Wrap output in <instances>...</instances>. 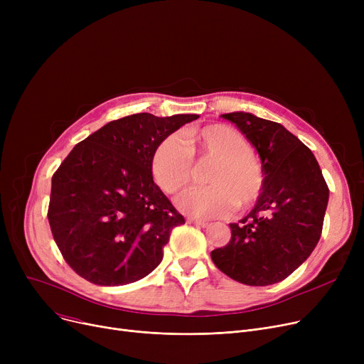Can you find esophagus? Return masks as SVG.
<instances>
[{"instance_id": "obj_1", "label": "esophagus", "mask_w": 364, "mask_h": 364, "mask_svg": "<svg viewBox=\"0 0 364 364\" xmlns=\"http://www.w3.org/2000/svg\"><path fill=\"white\" fill-rule=\"evenodd\" d=\"M190 224H195V225H199V227H208L209 223L208 221H203V220H198V218H188L187 220Z\"/></svg>"}]
</instances>
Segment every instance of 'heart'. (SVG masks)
I'll return each instance as SVG.
<instances>
[{
    "mask_svg": "<svg viewBox=\"0 0 364 364\" xmlns=\"http://www.w3.org/2000/svg\"><path fill=\"white\" fill-rule=\"evenodd\" d=\"M193 158L215 164L208 172L206 187L183 192L177 205L183 213L198 218L224 217L237 205L247 208L257 202L264 187L261 162L251 151L242 132L224 124L188 129L165 137L151 155V174L165 193H177L195 174Z\"/></svg>",
    "mask_w": 364,
    "mask_h": 364,
    "instance_id": "heart-1",
    "label": "heart"
}]
</instances>
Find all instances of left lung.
I'll list each match as a JSON object with an SVG mask.
<instances>
[{"mask_svg":"<svg viewBox=\"0 0 364 364\" xmlns=\"http://www.w3.org/2000/svg\"><path fill=\"white\" fill-rule=\"evenodd\" d=\"M221 117L236 124L257 149L264 187L252 211L230 224V242L214 250L211 258L243 284L282 282L310 257L321 236L328 184L313 151L283 125L246 112Z\"/></svg>","mask_w":364,"mask_h":364,"instance_id":"obj_1","label":"left lung"}]
</instances>
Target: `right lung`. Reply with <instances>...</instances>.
<instances>
[{"label":"right lung","mask_w":364,"mask_h":364,"mask_svg":"<svg viewBox=\"0 0 364 364\" xmlns=\"http://www.w3.org/2000/svg\"><path fill=\"white\" fill-rule=\"evenodd\" d=\"M198 118L129 114L72 149L51 180L48 223L76 274L118 286L159 265L171 230L184 217L153 181L151 155L169 134Z\"/></svg>","instance_id":"obj_1"}]
</instances>
